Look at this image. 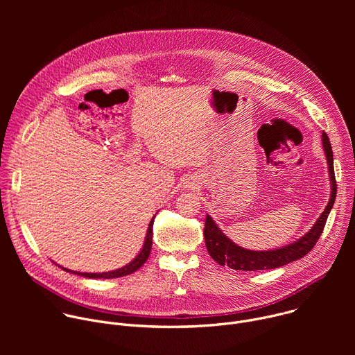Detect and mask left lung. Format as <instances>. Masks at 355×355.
Listing matches in <instances>:
<instances>
[{
  "label": "left lung",
  "mask_w": 355,
  "mask_h": 355,
  "mask_svg": "<svg viewBox=\"0 0 355 355\" xmlns=\"http://www.w3.org/2000/svg\"><path fill=\"white\" fill-rule=\"evenodd\" d=\"M322 144L326 155L327 166H329V177H330V199L329 204L316 220V223L312 226V229L303 234L296 241L282 245L279 248L274 250H264V251H254L248 250L244 247H240L234 241H232L222 230L218 227V225L214 222V219L207 215L205 220V229H204V237L205 244L208 248V252L211 257L219 264V266H227L232 270L239 271H261V270H272L282 266H286L292 261H296L302 257H305L308 252L315 247L318 243L320 234L323 233L327 216L333 208V204L336 200V177H334V167H333V150L330 140L327 135L322 133Z\"/></svg>",
  "instance_id": "obj_1"
}]
</instances>
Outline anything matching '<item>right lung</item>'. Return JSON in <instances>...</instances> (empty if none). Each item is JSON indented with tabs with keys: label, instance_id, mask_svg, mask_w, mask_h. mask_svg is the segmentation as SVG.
Wrapping results in <instances>:
<instances>
[{
	"label": "right lung",
	"instance_id": "add662e5",
	"mask_svg": "<svg viewBox=\"0 0 355 355\" xmlns=\"http://www.w3.org/2000/svg\"><path fill=\"white\" fill-rule=\"evenodd\" d=\"M153 222H155V216L148 223L147 233H146V237H144V243H143V247L139 251V254L132 261H129L126 266H123V267H121L118 270L107 271V272H78V271H71V270H67V268H63V267L62 268L64 271H67V272H71V274H76V275H81V277H85V278L111 279V278H119V277H125V275L133 274L135 271H137L147 261V259L150 256L151 243H153Z\"/></svg>",
	"mask_w": 355,
	"mask_h": 355
}]
</instances>
